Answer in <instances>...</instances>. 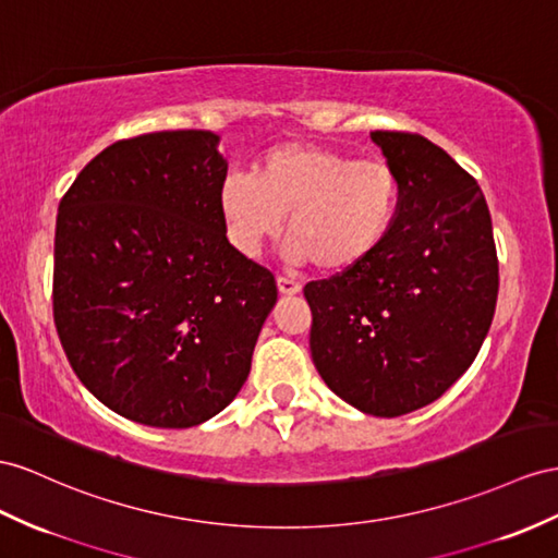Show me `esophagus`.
I'll list each match as a JSON object with an SVG mask.
<instances>
[{
  "mask_svg": "<svg viewBox=\"0 0 558 558\" xmlns=\"http://www.w3.org/2000/svg\"><path fill=\"white\" fill-rule=\"evenodd\" d=\"M278 290H280V294H284V296H294V294L302 292V284H299L296 280H292V278L278 276Z\"/></svg>",
  "mask_w": 558,
  "mask_h": 558,
  "instance_id": "34e87169",
  "label": "esophagus"
}]
</instances>
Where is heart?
Listing matches in <instances>:
<instances>
[{
    "mask_svg": "<svg viewBox=\"0 0 558 558\" xmlns=\"http://www.w3.org/2000/svg\"><path fill=\"white\" fill-rule=\"evenodd\" d=\"M231 245L256 256L282 231L288 254L323 274H347L389 238L401 207V177L384 157H355L320 143H282L219 185Z\"/></svg>",
    "mask_w": 558,
    "mask_h": 558,
    "instance_id": "heart-1",
    "label": "heart"
}]
</instances>
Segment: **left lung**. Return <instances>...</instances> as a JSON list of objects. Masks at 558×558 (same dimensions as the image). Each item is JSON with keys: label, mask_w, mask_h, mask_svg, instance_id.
<instances>
[{"label": "left lung", "mask_w": 558, "mask_h": 558, "mask_svg": "<svg viewBox=\"0 0 558 558\" xmlns=\"http://www.w3.org/2000/svg\"><path fill=\"white\" fill-rule=\"evenodd\" d=\"M369 136L401 177V207L367 262L306 284L308 344L339 398L398 417L434 403L474 363L495 316L499 266L476 179L420 134Z\"/></svg>", "instance_id": "left-lung-1"}]
</instances>
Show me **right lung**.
<instances>
[{
  "mask_svg": "<svg viewBox=\"0 0 558 558\" xmlns=\"http://www.w3.org/2000/svg\"><path fill=\"white\" fill-rule=\"evenodd\" d=\"M217 146L203 130L118 141L59 205L56 332L84 387L138 424L219 415L278 302L274 274L226 238Z\"/></svg>",
  "mask_w": 558,
  "mask_h": 558,
  "instance_id": "obj_1",
  "label": "right lung"
}]
</instances>
